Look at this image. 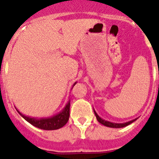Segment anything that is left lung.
Listing matches in <instances>:
<instances>
[{
	"mask_svg": "<svg viewBox=\"0 0 159 159\" xmlns=\"http://www.w3.org/2000/svg\"><path fill=\"white\" fill-rule=\"evenodd\" d=\"M94 113H95V116L96 117L97 120L99 121V123H100L101 124L104 125L106 127H112V128H121V127H127L128 126L129 124L132 123L133 122H134L137 119H134L133 120H130V121L127 122V123H111V122H109V121H107V120H104V119H102V118L99 117L98 116V114L96 113L95 110H94Z\"/></svg>",
	"mask_w": 159,
	"mask_h": 159,
	"instance_id": "8db88e82",
	"label": "left lung"
}]
</instances>
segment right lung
<instances>
[{
    "label": "right lung",
    "instance_id": "obj_1",
    "mask_svg": "<svg viewBox=\"0 0 159 159\" xmlns=\"http://www.w3.org/2000/svg\"><path fill=\"white\" fill-rule=\"evenodd\" d=\"M76 82L73 84V87L75 86ZM18 113L24 118L27 122L33 125L34 127L37 128L42 129V130H57L61 127H63L66 123H67L68 119H69L70 116V100L67 102V104L64 107L62 111L59 112L58 114L55 115V116H51V117H45V118H35L31 117V116H25L23 115L21 112L16 109Z\"/></svg>",
    "mask_w": 159,
    "mask_h": 159
}]
</instances>
